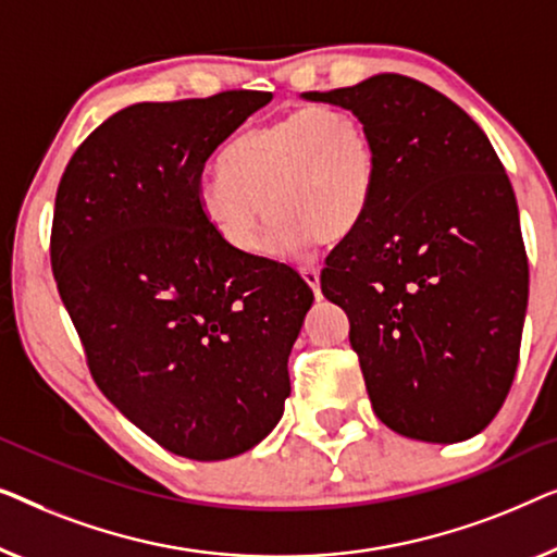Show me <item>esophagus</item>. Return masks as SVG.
I'll return each mask as SVG.
<instances>
[{
  "mask_svg": "<svg viewBox=\"0 0 557 557\" xmlns=\"http://www.w3.org/2000/svg\"><path fill=\"white\" fill-rule=\"evenodd\" d=\"M300 275H302V280L308 282V285L318 293V289H320V270L315 268V264H302Z\"/></svg>",
  "mask_w": 557,
  "mask_h": 557,
  "instance_id": "34e87169",
  "label": "esophagus"
}]
</instances>
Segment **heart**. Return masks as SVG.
<instances>
[{"instance_id": "b5f03b06", "label": "heart", "mask_w": 557, "mask_h": 557, "mask_svg": "<svg viewBox=\"0 0 557 557\" xmlns=\"http://www.w3.org/2000/svg\"><path fill=\"white\" fill-rule=\"evenodd\" d=\"M222 178L199 184V209L237 252H260L268 216L277 252L346 237L373 197L379 156L366 121L346 108H300L234 138Z\"/></svg>"}]
</instances>
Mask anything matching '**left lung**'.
I'll list each match as a JSON object with an SVG mask.
<instances>
[{"label":"left lung","instance_id":"8db88e82","mask_svg":"<svg viewBox=\"0 0 557 557\" xmlns=\"http://www.w3.org/2000/svg\"><path fill=\"white\" fill-rule=\"evenodd\" d=\"M305 98L360 115L379 156L366 214L320 272L350 320L375 417L419 442H465L510 394L528 308L503 161L457 103L413 77Z\"/></svg>","mask_w":557,"mask_h":557}]
</instances>
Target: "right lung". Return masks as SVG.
Instances as JSON below:
<instances>
[{"label": "right lung", "instance_id": "obj_1", "mask_svg": "<svg viewBox=\"0 0 557 557\" xmlns=\"http://www.w3.org/2000/svg\"><path fill=\"white\" fill-rule=\"evenodd\" d=\"M270 100L224 90L123 108L77 146L54 197L52 275L92 381L178 457L252 449L289 396L312 289L226 247L197 197L209 156Z\"/></svg>", "mask_w": 557, "mask_h": 557}]
</instances>
